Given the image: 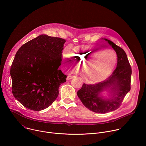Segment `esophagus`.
Returning <instances> with one entry per match:
<instances>
[{
    "label": "esophagus",
    "mask_w": 146,
    "mask_h": 146,
    "mask_svg": "<svg viewBox=\"0 0 146 146\" xmlns=\"http://www.w3.org/2000/svg\"><path fill=\"white\" fill-rule=\"evenodd\" d=\"M73 77V76H68L67 77L66 80H69L72 79Z\"/></svg>",
    "instance_id": "esophagus-1"
}]
</instances>
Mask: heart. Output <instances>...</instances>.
Returning <instances> with one entry per match:
<instances>
[{
	"label": "heart",
	"instance_id": "obj_1",
	"mask_svg": "<svg viewBox=\"0 0 146 146\" xmlns=\"http://www.w3.org/2000/svg\"><path fill=\"white\" fill-rule=\"evenodd\" d=\"M104 50V48L78 46L75 47L71 53L69 49H66L64 53V62L69 70H72L77 67V63H82L93 57L83 65L82 72L88 81L100 82L106 79L111 74L116 63L115 55L111 50L106 51L103 54L112 52L114 57L111 54L100 60L102 55L95 56Z\"/></svg>",
	"mask_w": 146,
	"mask_h": 146
}]
</instances>
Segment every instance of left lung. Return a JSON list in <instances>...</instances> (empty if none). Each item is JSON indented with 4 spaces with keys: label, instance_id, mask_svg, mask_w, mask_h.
<instances>
[{
    "label": "left lung",
    "instance_id": "obj_1",
    "mask_svg": "<svg viewBox=\"0 0 146 146\" xmlns=\"http://www.w3.org/2000/svg\"><path fill=\"white\" fill-rule=\"evenodd\" d=\"M115 50L117 55V65L111 76L106 80L95 84L84 83L77 91L78 97L87 109L91 111L105 114L118 109L131 90L132 69L124 50L113 41L105 38ZM108 89L112 92L110 98L105 99L100 93Z\"/></svg>",
    "mask_w": 146,
    "mask_h": 146
}]
</instances>
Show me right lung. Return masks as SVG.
<instances>
[{"mask_svg":"<svg viewBox=\"0 0 146 146\" xmlns=\"http://www.w3.org/2000/svg\"><path fill=\"white\" fill-rule=\"evenodd\" d=\"M66 40L41 35L23 44L10 69L12 93L26 108L40 111L48 108L59 94L67 76L58 68Z\"/></svg>","mask_w":146,"mask_h":146,"instance_id":"1","label":"right lung"}]
</instances>
